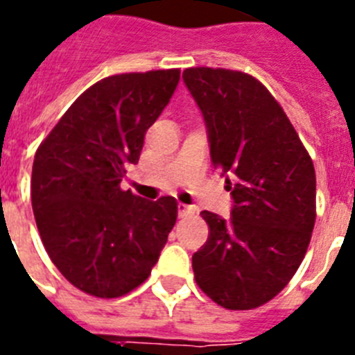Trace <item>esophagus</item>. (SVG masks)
<instances>
[{"label":"esophagus","mask_w":355,"mask_h":355,"mask_svg":"<svg viewBox=\"0 0 355 355\" xmlns=\"http://www.w3.org/2000/svg\"><path fill=\"white\" fill-rule=\"evenodd\" d=\"M178 213H180L181 218H188V216L196 215L197 208L196 206H187L183 205V202H180V205H178Z\"/></svg>","instance_id":"esophagus-1"}]
</instances>
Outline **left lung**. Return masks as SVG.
Returning <instances> with one entry per match:
<instances>
[{
	"instance_id": "left-lung-1",
	"label": "left lung",
	"mask_w": 355,
	"mask_h": 355,
	"mask_svg": "<svg viewBox=\"0 0 355 355\" xmlns=\"http://www.w3.org/2000/svg\"><path fill=\"white\" fill-rule=\"evenodd\" d=\"M183 80L205 117L213 167L227 175L234 200L229 218L200 211L209 236L192 256L196 283L225 309H254L290 283L306 256L315 167L259 80L211 67L184 69Z\"/></svg>"
}]
</instances>
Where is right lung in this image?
<instances>
[{
    "instance_id": "obj_1",
    "label": "right lung",
    "mask_w": 355,
    "mask_h": 355,
    "mask_svg": "<svg viewBox=\"0 0 355 355\" xmlns=\"http://www.w3.org/2000/svg\"><path fill=\"white\" fill-rule=\"evenodd\" d=\"M180 69L115 74L94 83L44 139L31 171V206L46 252L72 286L99 299L149 277L178 218L174 197L122 190L146 131L180 83Z\"/></svg>"
}]
</instances>
